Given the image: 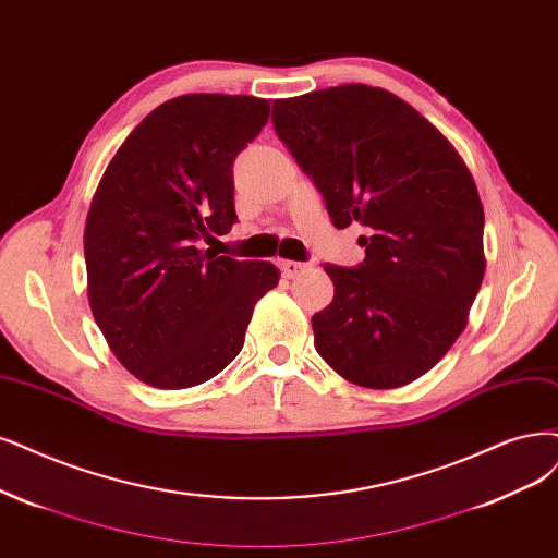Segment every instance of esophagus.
I'll list each match as a JSON object with an SVG mask.
<instances>
[{
    "label": "esophagus",
    "mask_w": 558,
    "mask_h": 558,
    "mask_svg": "<svg viewBox=\"0 0 558 558\" xmlns=\"http://www.w3.org/2000/svg\"><path fill=\"white\" fill-rule=\"evenodd\" d=\"M303 268H305V264H301V262H292V259H282V262H280V271H282L284 278H296V276H301Z\"/></svg>",
    "instance_id": "34e87169"
}]
</instances>
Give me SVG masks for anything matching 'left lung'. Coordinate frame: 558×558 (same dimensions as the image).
<instances>
[{
  "label": "left lung",
  "mask_w": 558,
  "mask_h": 558,
  "mask_svg": "<svg viewBox=\"0 0 558 558\" xmlns=\"http://www.w3.org/2000/svg\"><path fill=\"white\" fill-rule=\"evenodd\" d=\"M274 129L313 179L338 230L361 222L365 259L324 264L331 305L315 349L347 381L398 388L464 331L483 274V204L464 160L414 108L342 85L274 102Z\"/></svg>",
  "instance_id": "obj_1"
}]
</instances>
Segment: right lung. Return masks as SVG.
<instances>
[{"mask_svg":"<svg viewBox=\"0 0 558 558\" xmlns=\"http://www.w3.org/2000/svg\"><path fill=\"white\" fill-rule=\"evenodd\" d=\"M255 96L185 94L140 121L102 174L85 227L87 294L119 363L156 388H191L230 365L268 262L202 248L236 222L232 168L268 121Z\"/></svg>","mask_w":558,"mask_h":558,"instance_id":"right-lung-1","label":"right lung"}]
</instances>
